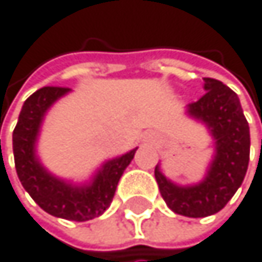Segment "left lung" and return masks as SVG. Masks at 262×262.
Here are the masks:
<instances>
[{
    "label": "left lung",
    "instance_id": "left-lung-1",
    "mask_svg": "<svg viewBox=\"0 0 262 262\" xmlns=\"http://www.w3.org/2000/svg\"><path fill=\"white\" fill-rule=\"evenodd\" d=\"M206 94L187 105V113L209 128L215 140V154L206 178L195 185H176L159 165L156 181L166 206L184 217L217 214L233 198L245 178L250 160V127L237 94L215 78H203Z\"/></svg>",
    "mask_w": 262,
    "mask_h": 262
}]
</instances>
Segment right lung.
Instances as JSON below:
<instances>
[{
  "label": "right lung",
  "instance_id": "obj_1",
  "mask_svg": "<svg viewBox=\"0 0 262 262\" xmlns=\"http://www.w3.org/2000/svg\"><path fill=\"white\" fill-rule=\"evenodd\" d=\"M69 91V88L45 86L25 100L12 134L14 160L23 188L45 212L66 220L86 222L102 215L110 207L137 147L105 162L93 181L84 185H74L48 173L36 156L39 128L47 110Z\"/></svg>",
  "mask_w": 262,
  "mask_h": 262
}]
</instances>
